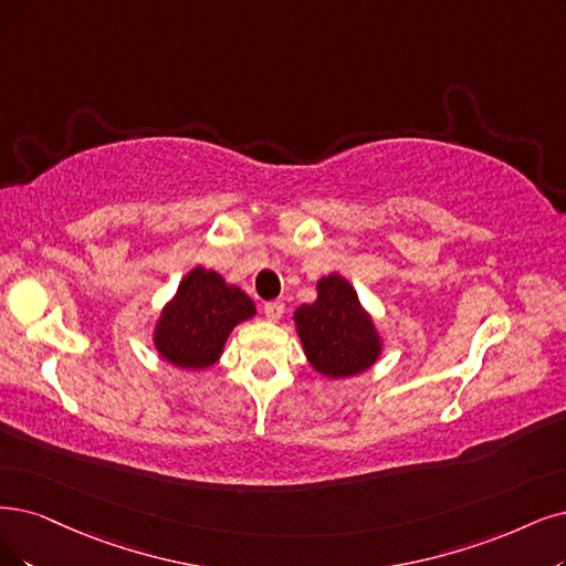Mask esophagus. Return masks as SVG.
Returning <instances> with one entry per match:
<instances>
[{"instance_id": "obj_1", "label": "esophagus", "mask_w": 566, "mask_h": 566, "mask_svg": "<svg viewBox=\"0 0 566 566\" xmlns=\"http://www.w3.org/2000/svg\"><path fill=\"white\" fill-rule=\"evenodd\" d=\"M263 315L270 322H277L284 315V303L282 301H270L263 305Z\"/></svg>"}]
</instances>
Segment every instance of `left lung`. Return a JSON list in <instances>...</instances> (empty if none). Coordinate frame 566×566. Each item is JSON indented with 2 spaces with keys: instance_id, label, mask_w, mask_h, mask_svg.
Wrapping results in <instances>:
<instances>
[{
  "instance_id": "obj_1",
  "label": "left lung",
  "mask_w": 566,
  "mask_h": 566,
  "mask_svg": "<svg viewBox=\"0 0 566 566\" xmlns=\"http://www.w3.org/2000/svg\"><path fill=\"white\" fill-rule=\"evenodd\" d=\"M310 366L326 378L368 370L382 354V338L354 286L336 275L317 282V301L294 312Z\"/></svg>"
}]
</instances>
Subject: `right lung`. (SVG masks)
<instances>
[{"instance_id":"right-lung-1","label":"right lung","mask_w":566,"mask_h":566,"mask_svg":"<svg viewBox=\"0 0 566 566\" xmlns=\"http://www.w3.org/2000/svg\"><path fill=\"white\" fill-rule=\"evenodd\" d=\"M254 315L256 305L242 289L226 284L219 272L198 265L163 307L154 345L160 357L177 368H209L219 361L230 331Z\"/></svg>"}]
</instances>
